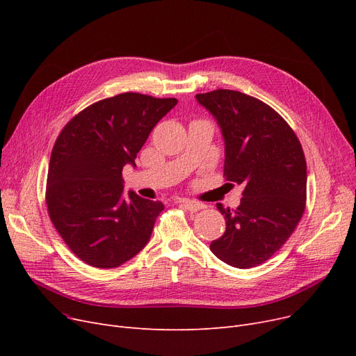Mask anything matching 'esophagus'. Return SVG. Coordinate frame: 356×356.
Instances as JSON below:
<instances>
[{
	"label": "esophagus",
	"mask_w": 356,
	"mask_h": 356,
	"mask_svg": "<svg viewBox=\"0 0 356 356\" xmlns=\"http://www.w3.org/2000/svg\"><path fill=\"white\" fill-rule=\"evenodd\" d=\"M180 203L183 204V207H184L186 209L191 211V212H197V211H200V209H203V208H207V207H204L203 203H200V202H195V200H189V199L180 200Z\"/></svg>",
	"instance_id": "1"
}]
</instances>
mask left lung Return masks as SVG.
<instances>
[{
    "label": "left lung",
    "mask_w": 356,
    "mask_h": 356,
    "mask_svg": "<svg viewBox=\"0 0 356 356\" xmlns=\"http://www.w3.org/2000/svg\"><path fill=\"white\" fill-rule=\"evenodd\" d=\"M225 140L227 180L244 186L235 211L216 203L227 229L211 251L236 268L266 263L290 238L306 208L307 168L300 141L284 118L231 89L197 93Z\"/></svg>",
    "instance_id": "left-lung-1"
}]
</instances>
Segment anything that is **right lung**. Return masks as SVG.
Wrapping results in <instances>:
<instances>
[{
  "mask_svg": "<svg viewBox=\"0 0 356 356\" xmlns=\"http://www.w3.org/2000/svg\"><path fill=\"white\" fill-rule=\"evenodd\" d=\"M176 98L125 92L89 105L62 129L51 149L46 203L70 251L97 268H115L137 255L164 209L161 202L124 197L122 168Z\"/></svg>",
  "mask_w": 356,
  "mask_h": 356,
  "instance_id": "obj_1",
  "label": "right lung"
}]
</instances>
